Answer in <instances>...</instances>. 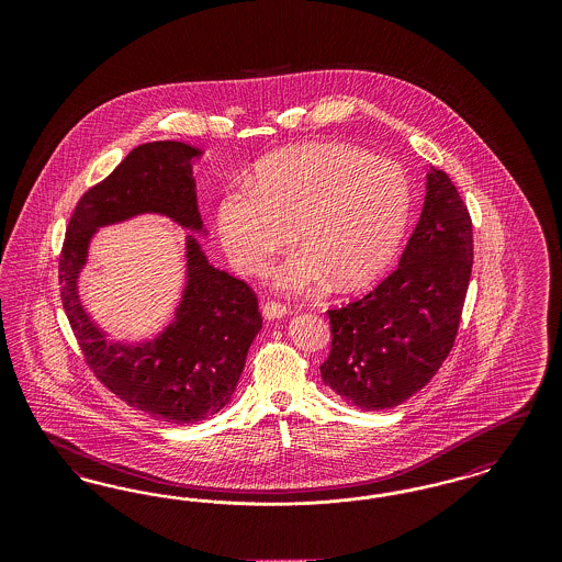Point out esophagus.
<instances>
[{
    "instance_id": "1",
    "label": "esophagus",
    "mask_w": 562,
    "mask_h": 562,
    "mask_svg": "<svg viewBox=\"0 0 562 562\" xmlns=\"http://www.w3.org/2000/svg\"><path fill=\"white\" fill-rule=\"evenodd\" d=\"M261 312H263V318H266V321H278V318H284V316L289 314L286 305L276 303V301H266L263 307H261Z\"/></svg>"
}]
</instances>
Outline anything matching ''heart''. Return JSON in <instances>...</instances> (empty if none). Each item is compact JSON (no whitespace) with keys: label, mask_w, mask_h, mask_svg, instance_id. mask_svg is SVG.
Returning a JSON list of instances; mask_svg holds the SVG:
<instances>
[{"label":"heart","mask_w":562,"mask_h":562,"mask_svg":"<svg viewBox=\"0 0 562 562\" xmlns=\"http://www.w3.org/2000/svg\"><path fill=\"white\" fill-rule=\"evenodd\" d=\"M413 189L401 164L346 143H307L259 164L255 186L229 189L216 209L218 238L234 268L257 276L296 240L276 286L303 293L330 278L362 289L392 263Z\"/></svg>","instance_id":"1"}]
</instances>
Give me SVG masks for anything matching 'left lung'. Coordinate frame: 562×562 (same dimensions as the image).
<instances>
[{"instance_id": "1", "label": "left lung", "mask_w": 562, "mask_h": 562, "mask_svg": "<svg viewBox=\"0 0 562 562\" xmlns=\"http://www.w3.org/2000/svg\"><path fill=\"white\" fill-rule=\"evenodd\" d=\"M472 218L449 175L431 168L401 266L374 291L330 310L322 381L362 411L417 394L453 348L472 273Z\"/></svg>"}]
</instances>
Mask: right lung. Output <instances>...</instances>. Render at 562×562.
Wrapping results in <instances>:
<instances>
[{"mask_svg":"<svg viewBox=\"0 0 562 562\" xmlns=\"http://www.w3.org/2000/svg\"><path fill=\"white\" fill-rule=\"evenodd\" d=\"M200 158V149L179 140L134 147L105 181L81 195L58 263L63 307L92 373L128 406L181 426L202 422L232 401L248 348L263 326L255 293L211 266L190 235L187 284L173 321L156 338L131 345L106 341L85 312L77 282L101 226L160 213L192 234L209 236L191 172Z\"/></svg>","mask_w":562,"mask_h":562,"instance_id":"1","label":"right lung"}]
</instances>
